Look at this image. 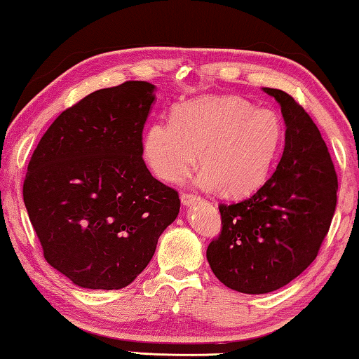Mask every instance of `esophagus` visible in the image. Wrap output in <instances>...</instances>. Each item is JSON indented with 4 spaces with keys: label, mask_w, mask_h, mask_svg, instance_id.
<instances>
[{
    "label": "esophagus",
    "mask_w": 359,
    "mask_h": 359,
    "mask_svg": "<svg viewBox=\"0 0 359 359\" xmlns=\"http://www.w3.org/2000/svg\"><path fill=\"white\" fill-rule=\"evenodd\" d=\"M180 201L185 204V206H189L191 203H196L200 201V196L195 195V193H182L180 195Z\"/></svg>",
    "instance_id": "34e87169"
}]
</instances>
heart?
<instances>
[{
    "label": "heart",
    "instance_id": "obj_1",
    "mask_svg": "<svg viewBox=\"0 0 359 359\" xmlns=\"http://www.w3.org/2000/svg\"><path fill=\"white\" fill-rule=\"evenodd\" d=\"M283 140L275 113L240 97H204L175 107L172 116L153 123L144 155L159 179L179 184L198 166L204 189L222 185L229 195H246L264 184Z\"/></svg>",
    "mask_w": 359,
    "mask_h": 359
}]
</instances>
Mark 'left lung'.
Here are the masks:
<instances>
[{"label":"left lung","instance_id":"left-lung-1","mask_svg":"<svg viewBox=\"0 0 359 359\" xmlns=\"http://www.w3.org/2000/svg\"><path fill=\"white\" fill-rule=\"evenodd\" d=\"M264 90L286 121L283 156L254 195L219 204L222 229L206 251L219 281L244 294L276 291L297 278L316 259L337 206V174L320 129L292 95Z\"/></svg>","mask_w":359,"mask_h":359}]
</instances>
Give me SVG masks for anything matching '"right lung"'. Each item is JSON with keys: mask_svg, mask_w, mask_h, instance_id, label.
<instances>
[{"mask_svg": "<svg viewBox=\"0 0 359 359\" xmlns=\"http://www.w3.org/2000/svg\"><path fill=\"white\" fill-rule=\"evenodd\" d=\"M155 86L126 81L62 111L27 168L24 203L43 255L88 289H121L155 254L180 209L142 153Z\"/></svg>", "mask_w": 359, "mask_h": 359, "instance_id": "right-lung-1", "label": "right lung"}]
</instances>
